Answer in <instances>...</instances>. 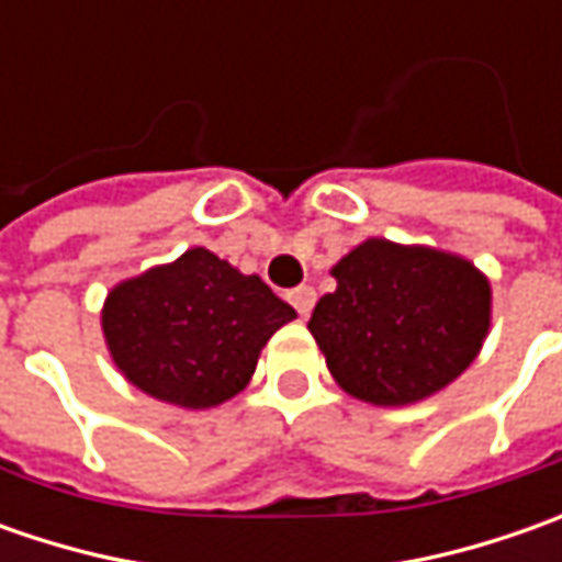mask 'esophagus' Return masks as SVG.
I'll return each instance as SVG.
<instances>
[{"label":"esophagus","mask_w":562,"mask_h":562,"mask_svg":"<svg viewBox=\"0 0 562 562\" xmlns=\"http://www.w3.org/2000/svg\"><path fill=\"white\" fill-rule=\"evenodd\" d=\"M288 300L293 303V310H296V313L306 318V315L313 313V306H315V291H313V288H306V284H303V288H293V291L288 293Z\"/></svg>","instance_id":"34e87169"}]
</instances>
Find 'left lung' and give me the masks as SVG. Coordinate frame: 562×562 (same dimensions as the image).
Wrapping results in <instances>:
<instances>
[{"label": "left lung", "instance_id": "left-lung-1", "mask_svg": "<svg viewBox=\"0 0 562 562\" xmlns=\"http://www.w3.org/2000/svg\"><path fill=\"white\" fill-rule=\"evenodd\" d=\"M310 331L335 381L375 406L431 397L479 357L491 284L463 256L372 237L335 269Z\"/></svg>", "mask_w": 562, "mask_h": 562}]
</instances>
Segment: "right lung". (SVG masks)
Masks as SVG:
<instances>
[{"instance_id": "1", "label": "right lung", "mask_w": 562, "mask_h": 562, "mask_svg": "<svg viewBox=\"0 0 562 562\" xmlns=\"http://www.w3.org/2000/svg\"><path fill=\"white\" fill-rule=\"evenodd\" d=\"M296 318L259 274H240L203 247L121 281L105 296L102 335L134 387L209 409L240 394L269 337Z\"/></svg>"}]
</instances>
